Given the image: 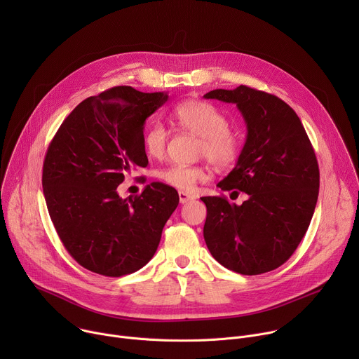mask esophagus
I'll use <instances>...</instances> for the list:
<instances>
[{
    "mask_svg": "<svg viewBox=\"0 0 359 359\" xmlns=\"http://www.w3.org/2000/svg\"><path fill=\"white\" fill-rule=\"evenodd\" d=\"M179 200H180L182 204H184V203H187L189 200H193V196H190V194L186 193V191H179Z\"/></svg>",
    "mask_w": 359,
    "mask_h": 359,
    "instance_id": "34e87169",
    "label": "esophagus"
}]
</instances>
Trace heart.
Listing matches in <instances>:
<instances>
[{
	"label": "heart",
	"mask_w": 359,
	"mask_h": 359,
	"mask_svg": "<svg viewBox=\"0 0 359 359\" xmlns=\"http://www.w3.org/2000/svg\"><path fill=\"white\" fill-rule=\"evenodd\" d=\"M173 121L182 129L198 139L197 156L204 158L217 169L233 166L241 153V135L229 126L227 116L215 105L204 100H186L173 109ZM169 132L155 122L143 133V147L153 159H162L166 153ZM158 177L179 190H191L208 177L201 166L173 165L158 172Z\"/></svg>",
	"instance_id": "1"
}]
</instances>
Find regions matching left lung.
Listing matches in <instances>:
<instances>
[{
    "instance_id": "left-lung-1",
    "label": "left lung",
    "mask_w": 359,
    "mask_h": 359,
    "mask_svg": "<svg viewBox=\"0 0 359 359\" xmlns=\"http://www.w3.org/2000/svg\"><path fill=\"white\" fill-rule=\"evenodd\" d=\"M204 97L236 104L244 118V147L217 186L248 196L240 206L224 196L201 197L208 208L204 241L229 270H276L291 257L316 210L320 169L313 144L294 109L276 95L240 85Z\"/></svg>"
}]
</instances>
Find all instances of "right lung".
Listing matches in <instances>:
<instances>
[{
    "label": "right lung",
    "mask_w": 359,
    "mask_h": 359,
    "mask_svg": "<svg viewBox=\"0 0 359 359\" xmlns=\"http://www.w3.org/2000/svg\"><path fill=\"white\" fill-rule=\"evenodd\" d=\"M168 97L132 86L89 96L48 146L42 168L48 213L64 247L89 271L121 277L140 270L177 208V191L161 182L139 196L118 194L133 168L147 166L143 125Z\"/></svg>",
    "instance_id": "1"
}]
</instances>
